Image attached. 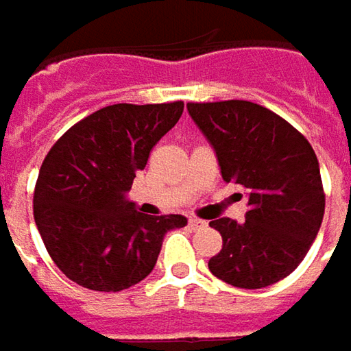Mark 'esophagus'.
<instances>
[{
	"mask_svg": "<svg viewBox=\"0 0 351 351\" xmlns=\"http://www.w3.org/2000/svg\"><path fill=\"white\" fill-rule=\"evenodd\" d=\"M189 226H191L193 230H197V228H205V226H207V223H205V221H201V219L191 217V219H189Z\"/></svg>",
	"mask_w": 351,
	"mask_h": 351,
	"instance_id": "34e87169",
	"label": "esophagus"
}]
</instances>
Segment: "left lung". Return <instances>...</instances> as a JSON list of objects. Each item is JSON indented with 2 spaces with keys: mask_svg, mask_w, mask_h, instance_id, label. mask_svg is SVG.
Listing matches in <instances>:
<instances>
[{
  "mask_svg": "<svg viewBox=\"0 0 351 351\" xmlns=\"http://www.w3.org/2000/svg\"><path fill=\"white\" fill-rule=\"evenodd\" d=\"M217 152L226 183L248 191L246 221H210L223 250L210 274L240 289H262L303 262L324 217V189L313 146L274 111L252 101L187 103Z\"/></svg>",
  "mask_w": 351,
  "mask_h": 351,
  "instance_id": "obj_1",
  "label": "left lung"
}]
</instances>
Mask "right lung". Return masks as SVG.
I'll return each instance as SVG.
<instances>
[{
  "mask_svg": "<svg viewBox=\"0 0 351 351\" xmlns=\"http://www.w3.org/2000/svg\"><path fill=\"white\" fill-rule=\"evenodd\" d=\"M183 113V101L117 103L82 119L45 158L34 185L33 213L52 262L91 291L115 293L154 269L164 236L182 228V215L150 217L127 191L150 150Z\"/></svg>",
  "mask_w": 351,
  "mask_h": 351,
  "instance_id": "obj_1",
  "label": "right lung"
}]
</instances>
